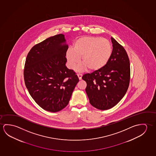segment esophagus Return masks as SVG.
<instances>
[{
    "label": "esophagus",
    "instance_id": "esophagus-1",
    "mask_svg": "<svg viewBox=\"0 0 156 156\" xmlns=\"http://www.w3.org/2000/svg\"><path fill=\"white\" fill-rule=\"evenodd\" d=\"M77 76H78V77H79V79L80 80L82 79V75L81 74H77Z\"/></svg>",
    "mask_w": 156,
    "mask_h": 156
}]
</instances>
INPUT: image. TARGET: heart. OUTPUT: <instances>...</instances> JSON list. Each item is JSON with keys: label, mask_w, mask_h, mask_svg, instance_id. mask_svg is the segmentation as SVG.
<instances>
[{"label": "heart", "mask_w": 156, "mask_h": 156, "mask_svg": "<svg viewBox=\"0 0 156 156\" xmlns=\"http://www.w3.org/2000/svg\"><path fill=\"white\" fill-rule=\"evenodd\" d=\"M112 46L108 40L95 36H83L77 39L73 49L69 48L66 52V58L69 67L74 68L79 64L81 57L83 65L77 68L79 72L87 68L95 72L106 66L112 55Z\"/></svg>", "instance_id": "1"}]
</instances>
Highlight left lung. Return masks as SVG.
<instances>
[{"label":"left lung","instance_id":"8db88e82","mask_svg":"<svg viewBox=\"0 0 156 156\" xmlns=\"http://www.w3.org/2000/svg\"><path fill=\"white\" fill-rule=\"evenodd\" d=\"M111 58L101 69L85 74L82 79L86 82V88L90 104L96 108L107 110L115 106L129 88L130 63L124 48L111 37Z\"/></svg>","mask_w":156,"mask_h":156}]
</instances>
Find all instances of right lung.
I'll return each instance as SVG.
<instances>
[{
    "instance_id": "add662e5",
    "label": "right lung",
    "mask_w": 156,
    "mask_h": 156,
    "mask_svg": "<svg viewBox=\"0 0 156 156\" xmlns=\"http://www.w3.org/2000/svg\"><path fill=\"white\" fill-rule=\"evenodd\" d=\"M62 34L40 42L28 53L24 69L25 86L41 108L57 112L67 106L77 82L73 70L66 66L68 45Z\"/></svg>"
}]
</instances>
